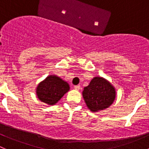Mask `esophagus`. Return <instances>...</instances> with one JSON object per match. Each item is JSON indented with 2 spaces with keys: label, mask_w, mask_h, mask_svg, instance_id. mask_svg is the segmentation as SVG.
I'll use <instances>...</instances> for the list:
<instances>
[{
  "label": "esophagus",
  "mask_w": 149,
  "mask_h": 149,
  "mask_svg": "<svg viewBox=\"0 0 149 149\" xmlns=\"http://www.w3.org/2000/svg\"><path fill=\"white\" fill-rule=\"evenodd\" d=\"M74 88L76 90H78V91H79V90H80V88H81V86L79 85H77V86H74Z\"/></svg>",
  "instance_id": "1"
}]
</instances>
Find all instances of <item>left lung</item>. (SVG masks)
Instances as JSON below:
<instances>
[{
  "instance_id": "1",
  "label": "left lung",
  "mask_w": 149,
  "mask_h": 149,
  "mask_svg": "<svg viewBox=\"0 0 149 149\" xmlns=\"http://www.w3.org/2000/svg\"><path fill=\"white\" fill-rule=\"evenodd\" d=\"M84 100L90 111L97 112L109 107L116 97L115 87L104 78L96 76L82 92Z\"/></svg>"
}]
</instances>
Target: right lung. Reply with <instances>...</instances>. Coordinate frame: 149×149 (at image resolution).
<instances>
[{
	"mask_svg": "<svg viewBox=\"0 0 149 149\" xmlns=\"http://www.w3.org/2000/svg\"><path fill=\"white\" fill-rule=\"evenodd\" d=\"M70 90L67 82L55 75H49L36 88L37 98L48 105L55 104Z\"/></svg>",
	"mask_w": 149,
	"mask_h": 149,
	"instance_id": "1",
	"label": "right lung"
}]
</instances>
